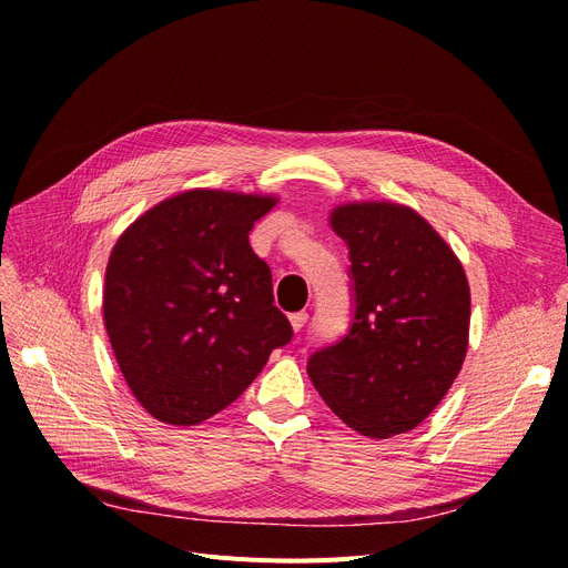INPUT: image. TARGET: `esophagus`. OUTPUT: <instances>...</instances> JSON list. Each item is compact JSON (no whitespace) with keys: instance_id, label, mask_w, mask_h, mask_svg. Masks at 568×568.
<instances>
[{"instance_id":"34e87169","label":"esophagus","mask_w":568,"mask_h":568,"mask_svg":"<svg viewBox=\"0 0 568 568\" xmlns=\"http://www.w3.org/2000/svg\"><path fill=\"white\" fill-rule=\"evenodd\" d=\"M306 322H308V313L306 311H300V313H292L290 315V324H292L294 332H302Z\"/></svg>"}]
</instances>
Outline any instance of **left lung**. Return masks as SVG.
I'll return each instance as SVG.
<instances>
[{"label": "left lung", "mask_w": 568, "mask_h": 568, "mask_svg": "<svg viewBox=\"0 0 568 568\" xmlns=\"http://www.w3.org/2000/svg\"><path fill=\"white\" fill-rule=\"evenodd\" d=\"M329 223L349 248L354 317L343 341L311 356L308 375L349 428L386 439L419 426L458 377L469 283L412 206L347 202Z\"/></svg>", "instance_id": "8db88e82"}]
</instances>
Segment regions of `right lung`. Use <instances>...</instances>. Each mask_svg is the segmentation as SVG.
<instances>
[{"label": "right lung", "instance_id": "obj_1", "mask_svg": "<svg viewBox=\"0 0 568 568\" xmlns=\"http://www.w3.org/2000/svg\"><path fill=\"white\" fill-rule=\"evenodd\" d=\"M276 195L193 189L133 221L110 253L103 320L138 403L195 426L246 392L292 338L248 232Z\"/></svg>", "mask_w": 568, "mask_h": 568}]
</instances>
